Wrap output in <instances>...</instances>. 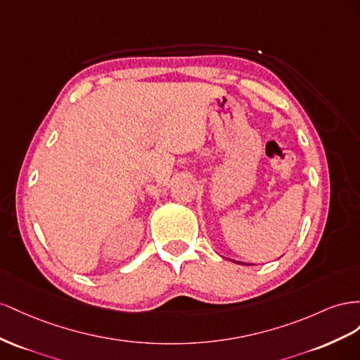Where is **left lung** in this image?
<instances>
[{
    "instance_id": "left-lung-1",
    "label": "left lung",
    "mask_w": 360,
    "mask_h": 360,
    "mask_svg": "<svg viewBox=\"0 0 360 360\" xmlns=\"http://www.w3.org/2000/svg\"><path fill=\"white\" fill-rule=\"evenodd\" d=\"M238 264H243V262H238ZM244 265V264H243ZM245 265H248V264H245Z\"/></svg>"
}]
</instances>
